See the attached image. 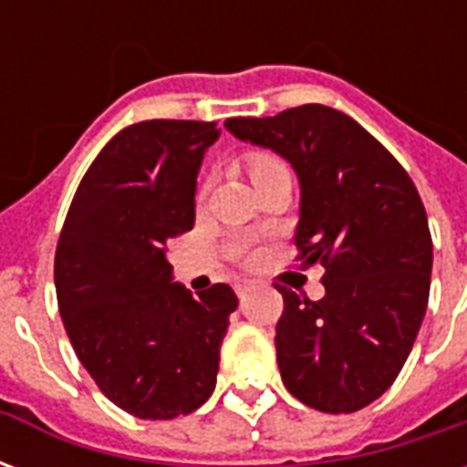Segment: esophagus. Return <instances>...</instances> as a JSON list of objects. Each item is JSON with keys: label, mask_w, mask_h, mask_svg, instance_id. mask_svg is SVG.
Segmentation results:
<instances>
[{"label": "esophagus", "mask_w": 467, "mask_h": 467, "mask_svg": "<svg viewBox=\"0 0 467 467\" xmlns=\"http://www.w3.org/2000/svg\"><path fill=\"white\" fill-rule=\"evenodd\" d=\"M250 290H253V283H250V280H240V283L234 285V293H237V297H244Z\"/></svg>", "instance_id": "esophagus-1"}]
</instances>
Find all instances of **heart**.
I'll return each instance as SVG.
<instances>
[{"instance_id":"b5f03b06","label":"heart","mask_w":467,"mask_h":467,"mask_svg":"<svg viewBox=\"0 0 467 467\" xmlns=\"http://www.w3.org/2000/svg\"><path fill=\"white\" fill-rule=\"evenodd\" d=\"M247 170H250V180H260V177H267V174L280 172L285 170V164L273 157V154H250L247 157Z\"/></svg>"}]
</instances>
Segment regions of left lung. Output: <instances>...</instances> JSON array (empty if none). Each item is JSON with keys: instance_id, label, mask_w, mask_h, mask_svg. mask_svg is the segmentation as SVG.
Listing matches in <instances>:
<instances>
[{"instance_id": "obj_1", "label": "left lung", "mask_w": 467, "mask_h": 467, "mask_svg": "<svg viewBox=\"0 0 467 467\" xmlns=\"http://www.w3.org/2000/svg\"><path fill=\"white\" fill-rule=\"evenodd\" d=\"M224 127L290 162L303 270L325 267L323 300L275 285L285 300L275 327L285 388L315 410H360L398 378L425 317L432 240L420 194L400 162L333 107L234 117Z\"/></svg>"}]
</instances>
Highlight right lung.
Instances as JSON below:
<instances>
[{
    "label": "right lung",
    "instance_id": "obj_1",
    "mask_svg": "<svg viewBox=\"0 0 467 467\" xmlns=\"http://www.w3.org/2000/svg\"><path fill=\"white\" fill-rule=\"evenodd\" d=\"M217 137L214 122L130 124L82 177L57 243V303L77 358L142 420L187 415L213 395L237 310L230 285L192 295L167 260V243L192 230L197 172Z\"/></svg>",
    "mask_w": 467,
    "mask_h": 467
}]
</instances>
